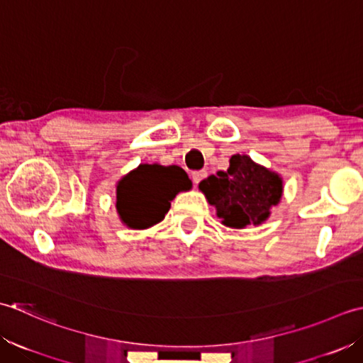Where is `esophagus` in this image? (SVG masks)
I'll return each instance as SVG.
<instances>
[{
	"label": "esophagus",
	"mask_w": 363,
	"mask_h": 363,
	"mask_svg": "<svg viewBox=\"0 0 363 363\" xmlns=\"http://www.w3.org/2000/svg\"><path fill=\"white\" fill-rule=\"evenodd\" d=\"M205 177H206V171H196V172H192V180H194L196 184L201 183V182L205 179Z\"/></svg>",
	"instance_id": "34e87169"
}]
</instances>
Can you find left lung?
Instances as JSON below:
<instances>
[{"instance_id":"left-lung-1","label":"left lung","mask_w":363,"mask_h":363,"mask_svg":"<svg viewBox=\"0 0 363 363\" xmlns=\"http://www.w3.org/2000/svg\"><path fill=\"white\" fill-rule=\"evenodd\" d=\"M206 201L216 208L223 224L232 228L260 225L269 218L284 192L280 175L257 164L247 155L236 153L230 158L227 171L199 183Z\"/></svg>"}]
</instances>
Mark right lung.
I'll return each instance as SVG.
<instances>
[{"instance_id":"1","label":"right lung","mask_w":363,"mask_h":363,"mask_svg":"<svg viewBox=\"0 0 363 363\" xmlns=\"http://www.w3.org/2000/svg\"><path fill=\"white\" fill-rule=\"evenodd\" d=\"M191 186L179 166L139 164L117 183L116 208L125 225L143 230L161 223L174 197Z\"/></svg>"}]
</instances>
